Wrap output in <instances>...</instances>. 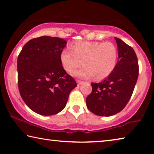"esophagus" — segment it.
Instances as JSON below:
<instances>
[{
	"instance_id": "obj_1",
	"label": "esophagus",
	"mask_w": 154,
	"mask_h": 154,
	"mask_svg": "<svg viewBox=\"0 0 154 154\" xmlns=\"http://www.w3.org/2000/svg\"><path fill=\"white\" fill-rule=\"evenodd\" d=\"M77 82L78 85H82V83H83V82H82V81H80V80H77Z\"/></svg>"
}]
</instances>
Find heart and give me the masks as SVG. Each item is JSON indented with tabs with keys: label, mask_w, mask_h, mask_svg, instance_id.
Segmentation results:
<instances>
[{
	"label": "heart",
	"mask_w": 154,
	"mask_h": 154,
	"mask_svg": "<svg viewBox=\"0 0 154 154\" xmlns=\"http://www.w3.org/2000/svg\"><path fill=\"white\" fill-rule=\"evenodd\" d=\"M71 49V51L64 49L60 57L62 67L69 73L83 63L84 66L75 72V75L83 78L94 75V79L100 80L109 76L116 68L118 51L113 43L78 41Z\"/></svg>",
	"instance_id": "b5f03b06"
}]
</instances>
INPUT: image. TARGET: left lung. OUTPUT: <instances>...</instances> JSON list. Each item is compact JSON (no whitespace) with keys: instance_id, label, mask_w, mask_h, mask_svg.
Listing matches in <instances>:
<instances>
[{"instance_id":"left-lung-1","label":"left lung","mask_w":154,"mask_h":154,"mask_svg":"<svg viewBox=\"0 0 154 154\" xmlns=\"http://www.w3.org/2000/svg\"><path fill=\"white\" fill-rule=\"evenodd\" d=\"M119 60L107 78L92 83V93L86 98L88 109L99 116H111L120 112L128 103L139 76V64L132 48L115 37Z\"/></svg>"}]
</instances>
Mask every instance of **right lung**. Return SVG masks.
I'll return each mask as SVG.
<instances>
[{
  "instance_id": "obj_1",
  "label": "right lung",
  "mask_w": 154,
  "mask_h": 154,
  "mask_svg": "<svg viewBox=\"0 0 154 154\" xmlns=\"http://www.w3.org/2000/svg\"><path fill=\"white\" fill-rule=\"evenodd\" d=\"M63 38L43 36L30 40L17 57L18 88L23 100L42 116L58 113L77 86L60 62L66 45Z\"/></svg>"
}]
</instances>
